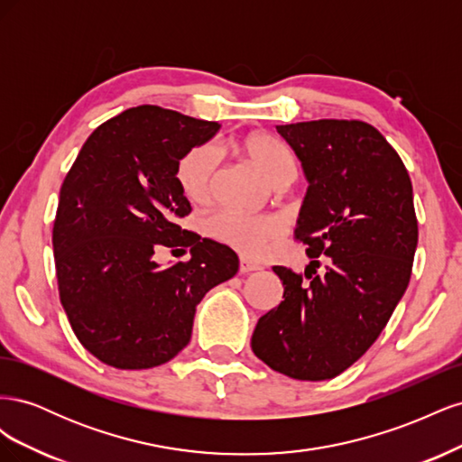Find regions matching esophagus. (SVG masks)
<instances>
[{"mask_svg": "<svg viewBox=\"0 0 462 462\" xmlns=\"http://www.w3.org/2000/svg\"><path fill=\"white\" fill-rule=\"evenodd\" d=\"M239 270H241V273H250V272H256V270H262V265L260 263H256V262H253V260H248V258H241V262H239Z\"/></svg>", "mask_w": 462, "mask_h": 462, "instance_id": "34e87169", "label": "esophagus"}]
</instances>
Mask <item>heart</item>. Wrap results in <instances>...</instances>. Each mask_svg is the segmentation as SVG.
Returning a JSON list of instances; mask_svg holds the SVG:
<instances>
[{"label":"heart","instance_id":"1","mask_svg":"<svg viewBox=\"0 0 462 462\" xmlns=\"http://www.w3.org/2000/svg\"><path fill=\"white\" fill-rule=\"evenodd\" d=\"M245 156L268 177L273 185L291 183L297 177V162L291 150L277 138L265 133H248L235 143ZM219 165V152L212 144L190 148L177 165V183L190 202H206L214 187ZM208 233L219 243L241 254L258 258L282 233V223L270 216L245 214L236 209H223L208 221Z\"/></svg>","mask_w":462,"mask_h":462}]
</instances>
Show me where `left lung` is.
<instances>
[{"mask_svg": "<svg viewBox=\"0 0 462 462\" xmlns=\"http://www.w3.org/2000/svg\"><path fill=\"white\" fill-rule=\"evenodd\" d=\"M309 190L295 236L312 262L283 265V300L263 314L253 351L292 380L339 375L380 337L411 282L418 221L407 167L383 134L356 119L277 125ZM325 272L316 274L319 258Z\"/></svg>", "mask_w": 462, "mask_h": 462, "instance_id": "left-lung-1", "label": "left lung"}]
</instances>
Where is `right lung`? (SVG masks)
I'll use <instances>...</instances> for the list:
<instances>
[{
  "instance_id": "right-lung-1",
  "label": "right lung",
  "mask_w": 462,
  "mask_h": 462,
  "mask_svg": "<svg viewBox=\"0 0 462 462\" xmlns=\"http://www.w3.org/2000/svg\"><path fill=\"white\" fill-rule=\"evenodd\" d=\"M219 123L138 106L102 123L69 170L53 221L60 299L77 339L104 365H165L190 341L206 292L239 270L226 245L197 239L175 219L190 214L177 165ZM191 246L162 269L160 247Z\"/></svg>"
}]
</instances>
